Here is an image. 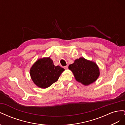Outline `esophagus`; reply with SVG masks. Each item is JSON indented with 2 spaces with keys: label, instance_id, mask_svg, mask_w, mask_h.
I'll list each match as a JSON object with an SVG mask.
<instances>
[{
  "label": "esophagus",
  "instance_id": "1",
  "mask_svg": "<svg viewBox=\"0 0 125 125\" xmlns=\"http://www.w3.org/2000/svg\"><path fill=\"white\" fill-rule=\"evenodd\" d=\"M64 69H65V70H67L68 69V67L67 66H65V67H64Z\"/></svg>",
  "mask_w": 125,
  "mask_h": 125
}]
</instances>
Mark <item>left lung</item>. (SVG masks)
<instances>
[{"label":"left lung","instance_id":"1","mask_svg":"<svg viewBox=\"0 0 125 125\" xmlns=\"http://www.w3.org/2000/svg\"><path fill=\"white\" fill-rule=\"evenodd\" d=\"M68 68L73 72L75 80L84 85L94 82L100 75L99 68L96 63L83 57L75 59Z\"/></svg>","mask_w":125,"mask_h":125}]
</instances>
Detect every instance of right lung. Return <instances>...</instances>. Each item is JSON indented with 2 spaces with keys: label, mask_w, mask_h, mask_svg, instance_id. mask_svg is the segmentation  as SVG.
Instances as JSON below:
<instances>
[{
  "label": "right lung",
  "mask_w": 125,
  "mask_h": 125,
  "mask_svg": "<svg viewBox=\"0 0 125 125\" xmlns=\"http://www.w3.org/2000/svg\"><path fill=\"white\" fill-rule=\"evenodd\" d=\"M65 70L59 66H55L50 57L40 58L33 64L30 70L33 82L39 88L45 89L58 80Z\"/></svg>",
  "instance_id": "1"
}]
</instances>
